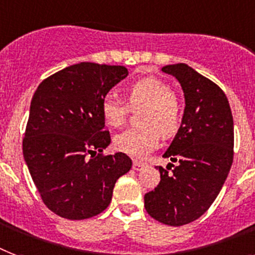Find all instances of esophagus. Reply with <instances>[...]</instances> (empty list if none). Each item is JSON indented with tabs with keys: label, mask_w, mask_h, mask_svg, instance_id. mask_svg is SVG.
Returning a JSON list of instances; mask_svg holds the SVG:
<instances>
[{
	"label": "esophagus",
	"mask_w": 255,
	"mask_h": 255,
	"mask_svg": "<svg viewBox=\"0 0 255 255\" xmlns=\"http://www.w3.org/2000/svg\"><path fill=\"white\" fill-rule=\"evenodd\" d=\"M132 167H133V170L140 171V170H142V167H145V163L138 162V161H133V165H132Z\"/></svg>",
	"instance_id": "esophagus-1"
}]
</instances>
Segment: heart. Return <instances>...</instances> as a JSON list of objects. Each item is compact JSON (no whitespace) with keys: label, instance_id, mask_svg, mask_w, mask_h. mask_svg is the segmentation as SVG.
Here are the masks:
<instances>
[{"label":"heart","instance_id":"heart-1","mask_svg":"<svg viewBox=\"0 0 255 255\" xmlns=\"http://www.w3.org/2000/svg\"><path fill=\"white\" fill-rule=\"evenodd\" d=\"M128 106L141 110L138 123L142 127L128 129L118 134L114 144L122 153L134 158H144L156 149L160 133L173 136L181 124V105L163 81L146 77L132 84L127 89ZM128 107L114 98L106 97L102 102V117L111 127H122L126 122Z\"/></svg>","mask_w":255,"mask_h":255}]
</instances>
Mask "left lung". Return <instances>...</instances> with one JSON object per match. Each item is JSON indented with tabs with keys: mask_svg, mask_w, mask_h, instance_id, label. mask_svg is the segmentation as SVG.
I'll list each match as a JSON object with an SVG mask.
<instances>
[{
	"mask_svg": "<svg viewBox=\"0 0 255 255\" xmlns=\"http://www.w3.org/2000/svg\"><path fill=\"white\" fill-rule=\"evenodd\" d=\"M162 72L175 77L185 95L181 126L163 153L178 165L171 171L157 167L161 181L144 202L153 219L179 227L199 219L219 195L233 162L235 126L227 95L212 81L183 63Z\"/></svg>",
	"mask_w": 255,
	"mask_h": 255,
	"instance_id": "left-lung-1",
	"label": "left lung"
}]
</instances>
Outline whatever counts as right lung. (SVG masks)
Instances as JSON below:
<instances>
[{
	"label": "right lung",
	"mask_w": 255,
	"mask_h": 255,
	"mask_svg": "<svg viewBox=\"0 0 255 255\" xmlns=\"http://www.w3.org/2000/svg\"><path fill=\"white\" fill-rule=\"evenodd\" d=\"M127 76L122 65L84 61L45 78L32 97L23 157L41 199L59 216L84 220L103 212L117 181L131 170L127 154H101L111 142L103 99Z\"/></svg>",
	"instance_id": "add662e5"
}]
</instances>
